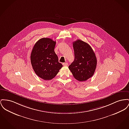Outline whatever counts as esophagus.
Instances as JSON below:
<instances>
[{
    "instance_id": "obj_1",
    "label": "esophagus",
    "mask_w": 129,
    "mask_h": 129,
    "mask_svg": "<svg viewBox=\"0 0 129 129\" xmlns=\"http://www.w3.org/2000/svg\"><path fill=\"white\" fill-rule=\"evenodd\" d=\"M68 65V63H63V65L64 66H67Z\"/></svg>"
}]
</instances>
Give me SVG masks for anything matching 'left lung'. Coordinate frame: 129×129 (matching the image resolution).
<instances>
[{
    "label": "left lung",
    "instance_id": "obj_1",
    "mask_svg": "<svg viewBox=\"0 0 129 129\" xmlns=\"http://www.w3.org/2000/svg\"><path fill=\"white\" fill-rule=\"evenodd\" d=\"M73 43L75 60L69 69L76 79L80 81H86L94 73L97 64L95 54L86 42L78 39Z\"/></svg>",
    "mask_w": 129,
    "mask_h": 129
}]
</instances>
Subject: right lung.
<instances>
[{
  "label": "right lung",
  "instance_id": "1",
  "mask_svg": "<svg viewBox=\"0 0 129 129\" xmlns=\"http://www.w3.org/2000/svg\"><path fill=\"white\" fill-rule=\"evenodd\" d=\"M55 44L51 38H41L35 44L30 54L35 73L45 80L52 79L63 66L54 51Z\"/></svg>",
  "mask_w": 129,
  "mask_h": 129
}]
</instances>
